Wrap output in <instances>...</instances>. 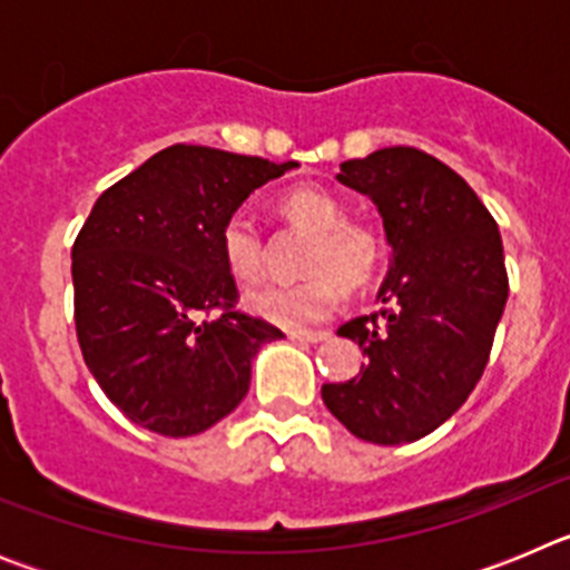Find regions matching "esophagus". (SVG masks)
Here are the masks:
<instances>
[{
	"label": "esophagus",
	"mask_w": 570,
	"mask_h": 570,
	"mask_svg": "<svg viewBox=\"0 0 570 570\" xmlns=\"http://www.w3.org/2000/svg\"><path fill=\"white\" fill-rule=\"evenodd\" d=\"M328 336V331H288L291 342H325Z\"/></svg>",
	"instance_id": "obj_1"
}]
</instances>
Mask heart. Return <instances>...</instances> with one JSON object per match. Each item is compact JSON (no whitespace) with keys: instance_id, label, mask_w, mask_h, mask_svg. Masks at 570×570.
Returning <instances> with one entry per match:
<instances>
[{"instance_id":"1","label":"heart","mask_w":570,"mask_h":570,"mask_svg":"<svg viewBox=\"0 0 570 570\" xmlns=\"http://www.w3.org/2000/svg\"><path fill=\"white\" fill-rule=\"evenodd\" d=\"M279 214L308 230L302 271L291 285H259L245 296V308L279 328H308L325 322L342 299V288H362L382 262V234L374 225L345 219V208L328 190L299 185L279 196ZM219 250L236 279H256L265 265V239L256 219L236 210L219 228Z\"/></svg>"}]
</instances>
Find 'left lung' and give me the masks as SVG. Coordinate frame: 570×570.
<instances>
[{
  "label": "left lung",
  "instance_id": "1",
  "mask_svg": "<svg viewBox=\"0 0 570 570\" xmlns=\"http://www.w3.org/2000/svg\"><path fill=\"white\" fill-rule=\"evenodd\" d=\"M367 196L391 245L376 302L336 334L367 362L322 402L354 436L402 445L428 436L468 400L488 365L508 299L502 236L460 174L416 148H382L336 174Z\"/></svg>",
  "mask_w": 570,
  "mask_h": 570
}]
</instances>
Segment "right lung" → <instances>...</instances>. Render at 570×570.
<instances>
[{"mask_svg": "<svg viewBox=\"0 0 570 570\" xmlns=\"http://www.w3.org/2000/svg\"><path fill=\"white\" fill-rule=\"evenodd\" d=\"M294 168L174 145L97 199L73 242L77 336L94 380L134 425L194 436L245 400L250 362L282 331L234 311L219 228Z\"/></svg>", "mask_w": 570, "mask_h": 570, "instance_id": "right-lung-1", "label": "right lung"}]
</instances>
